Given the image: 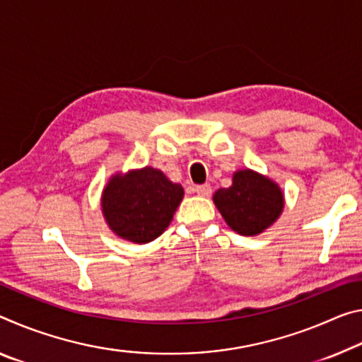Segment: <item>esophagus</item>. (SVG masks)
<instances>
[{
    "label": "esophagus",
    "instance_id": "obj_1",
    "mask_svg": "<svg viewBox=\"0 0 362 362\" xmlns=\"http://www.w3.org/2000/svg\"><path fill=\"white\" fill-rule=\"evenodd\" d=\"M194 193L199 194V197H211L212 188L209 183H204V185H197L194 187Z\"/></svg>",
    "mask_w": 362,
    "mask_h": 362
}]
</instances>
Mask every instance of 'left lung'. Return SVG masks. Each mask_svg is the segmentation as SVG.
<instances>
[{"instance_id": "1", "label": "left lung", "mask_w": 362, "mask_h": 362, "mask_svg": "<svg viewBox=\"0 0 362 362\" xmlns=\"http://www.w3.org/2000/svg\"><path fill=\"white\" fill-rule=\"evenodd\" d=\"M214 203L232 230L253 237L277 221L284 194L272 180L246 169L235 172L232 187L214 193Z\"/></svg>"}]
</instances>
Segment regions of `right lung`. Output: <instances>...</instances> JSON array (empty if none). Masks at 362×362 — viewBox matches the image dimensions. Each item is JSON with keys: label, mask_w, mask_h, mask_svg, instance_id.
<instances>
[{"label": "right lung", "mask_w": 362, "mask_h": 362, "mask_svg": "<svg viewBox=\"0 0 362 362\" xmlns=\"http://www.w3.org/2000/svg\"><path fill=\"white\" fill-rule=\"evenodd\" d=\"M183 198V188L153 168L116 175L103 193V214L119 237L148 243L163 233Z\"/></svg>", "instance_id": "right-lung-1"}]
</instances>
